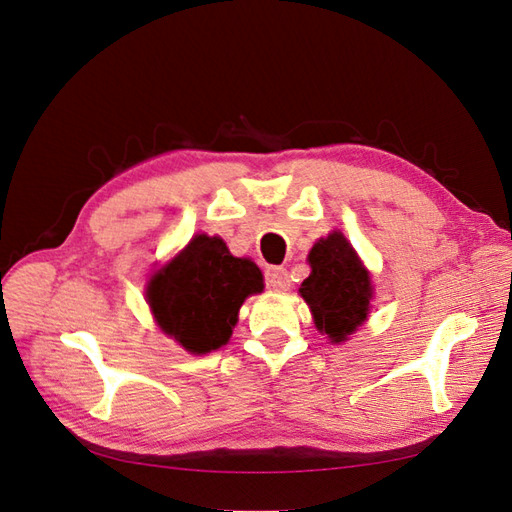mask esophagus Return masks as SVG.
Instances as JSON below:
<instances>
[{"instance_id": "34e87169", "label": "esophagus", "mask_w": 512, "mask_h": 512, "mask_svg": "<svg viewBox=\"0 0 512 512\" xmlns=\"http://www.w3.org/2000/svg\"><path fill=\"white\" fill-rule=\"evenodd\" d=\"M266 285L274 292H283L290 287V277H287V270L281 266H270L266 270Z\"/></svg>"}]
</instances>
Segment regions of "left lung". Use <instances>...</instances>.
<instances>
[{"mask_svg":"<svg viewBox=\"0 0 512 512\" xmlns=\"http://www.w3.org/2000/svg\"><path fill=\"white\" fill-rule=\"evenodd\" d=\"M311 274L300 294L316 318V326L333 342H344L368 318L372 285L357 253L342 233H331L313 244L309 253Z\"/></svg>","mask_w":512,"mask_h":512,"instance_id":"left-lung-1","label":"left lung"}]
</instances>
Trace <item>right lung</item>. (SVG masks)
<instances>
[{
	"mask_svg": "<svg viewBox=\"0 0 512 512\" xmlns=\"http://www.w3.org/2000/svg\"><path fill=\"white\" fill-rule=\"evenodd\" d=\"M264 290V277L251 259L233 257L220 238H196L155 274L149 307L160 329L205 355L229 342L248 294Z\"/></svg>",
	"mask_w": 512,
	"mask_h": 512,
	"instance_id": "right-lung-1",
	"label": "right lung"
}]
</instances>
